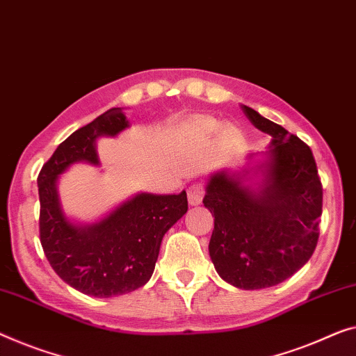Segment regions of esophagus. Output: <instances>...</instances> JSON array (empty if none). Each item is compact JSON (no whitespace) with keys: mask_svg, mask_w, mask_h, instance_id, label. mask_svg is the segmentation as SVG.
I'll list each match as a JSON object with an SVG mask.
<instances>
[{"mask_svg":"<svg viewBox=\"0 0 356 356\" xmlns=\"http://www.w3.org/2000/svg\"><path fill=\"white\" fill-rule=\"evenodd\" d=\"M188 203L190 204H200L204 196V185L201 182H193L187 190Z\"/></svg>","mask_w":356,"mask_h":356,"instance_id":"esophagus-1","label":"esophagus"}]
</instances>
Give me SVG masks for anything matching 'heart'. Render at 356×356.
<instances>
[{"instance_id": "b5f03b06", "label": "heart", "mask_w": 356, "mask_h": 356, "mask_svg": "<svg viewBox=\"0 0 356 356\" xmlns=\"http://www.w3.org/2000/svg\"><path fill=\"white\" fill-rule=\"evenodd\" d=\"M208 127L209 131H214L216 127H217V124L216 123H208ZM238 137V131L235 129V127H232V126H229V127H225L224 129V139L227 140V142H233Z\"/></svg>"}]
</instances>
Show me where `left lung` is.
Returning a JSON list of instances; mask_svg holds the SVG:
<instances>
[{
	"instance_id": "left-lung-1",
	"label": "left lung",
	"mask_w": 356,
	"mask_h": 356,
	"mask_svg": "<svg viewBox=\"0 0 356 356\" xmlns=\"http://www.w3.org/2000/svg\"><path fill=\"white\" fill-rule=\"evenodd\" d=\"M249 121L272 137L259 192L227 172L211 177L203 203L214 217L209 256L222 280L264 289L304 267L320 236L323 187L310 147L251 107Z\"/></svg>"
}]
</instances>
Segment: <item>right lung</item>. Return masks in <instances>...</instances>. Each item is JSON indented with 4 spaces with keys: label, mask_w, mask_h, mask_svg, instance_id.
Here are the masks:
<instances>
[{
    "label": "right lung",
    "mask_w": 356,
    "mask_h": 356,
    "mask_svg": "<svg viewBox=\"0 0 356 356\" xmlns=\"http://www.w3.org/2000/svg\"><path fill=\"white\" fill-rule=\"evenodd\" d=\"M127 127L121 108H110L79 127L56 148L41 168L40 241L54 272L94 297L131 293L152 278L161 240L188 209L187 193H140L126 201L99 224L73 225L63 216L57 196V177L75 161L97 164L95 139L116 136Z\"/></svg>",
    "instance_id": "1"
}]
</instances>
